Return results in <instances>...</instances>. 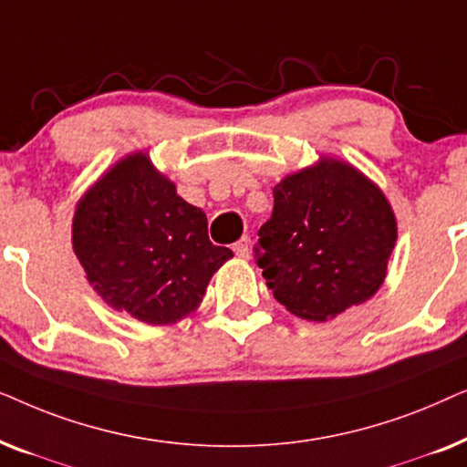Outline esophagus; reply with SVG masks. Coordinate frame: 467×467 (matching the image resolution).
<instances>
[{"mask_svg":"<svg viewBox=\"0 0 467 467\" xmlns=\"http://www.w3.org/2000/svg\"><path fill=\"white\" fill-rule=\"evenodd\" d=\"M234 253H235V257H240V259L251 257V240H248V235H242V238L235 242Z\"/></svg>","mask_w":467,"mask_h":467,"instance_id":"1","label":"esophagus"}]
</instances>
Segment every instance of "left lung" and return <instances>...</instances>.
Masks as SVG:
<instances>
[{"mask_svg":"<svg viewBox=\"0 0 467 467\" xmlns=\"http://www.w3.org/2000/svg\"><path fill=\"white\" fill-rule=\"evenodd\" d=\"M395 240L385 193L350 163L321 157L274 187L254 261L286 310L327 321L380 289Z\"/></svg>","mask_w":467,"mask_h":467,"instance_id":"obj_1","label":"left lung"}]
</instances>
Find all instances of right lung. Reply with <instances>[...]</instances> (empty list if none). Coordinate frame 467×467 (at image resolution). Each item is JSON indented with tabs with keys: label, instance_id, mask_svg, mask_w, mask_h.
Wrapping results in <instances>:
<instances>
[{
	"label": "right lung",
	"instance_id": "1",
	"mask_svg": "<svg viewBox=\"0 0 467 467\" xmlns=\"http://www.w3.org/2000/svg\"><path fill=\"white\" fill-rule=\"evenodd\" d=\"M72 244L87 280L114 310L171 325L206 296L234 253L208 238V219L176 193L146 152L112 165L80 197Z\"/></svg>",
	"mask_w": 467,
	"mask_h": 467
}]
</instances>
